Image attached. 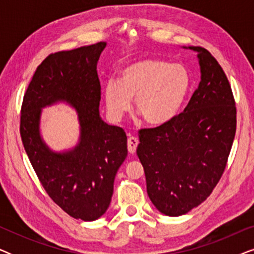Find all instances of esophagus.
<instances>
[{
	"label": "esophagus",
	"mask_w": 254,
	"mask_h": 254,
	"mask_svg": "<svg viewBox=\"0 0 254 254\" xmlns=\"http://www.w3.org/2000/svg\"><path fill=\"white\" fill-rule=\"evenodd\" d=\"M137 144H138L137 138L134 137V136H130L127 141L128 151H129L130 154H135V151H136V148H137Z\"/></svg>",
	"instance_id": "1"
}]
</instances>
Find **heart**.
<instances>
[{
  "label": "heart",
  "mask_w": 254,
  "mask_h": 254,
  "mask_svg": "<svg viewBox=\"0 0 254 254\" xmlns=\"http://www.w3.org/2000/svg\"><path fill=\"white\" fill-rule=\"evenodd\" d=\"M190 84L185 67L156 58L141 59L120 72L119 82L109 79L104 86V100L111 119L121 120L130 109L147 124L168 123L178 113Z\"/></svg>",
  "instance_id": "b5f03b06"
}]
</instances>
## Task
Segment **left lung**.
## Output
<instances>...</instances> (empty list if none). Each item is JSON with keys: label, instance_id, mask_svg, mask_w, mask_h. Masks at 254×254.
Masks as SVG:
<instances>
[{"label": "left lung", "instance_id": "obj_1", "mask_svg": "<svg viewBox=\"0 0 254 254\" xmlns=\"http://www.w3.org/2000/svg\"><path fill=\"white\" fill-rule=\"evenodd\" d=\"M197 52L201 81L184 112L155 128L138 130L136 154L147 192L168 216L202 203L220 182L236 134V105L227 75L206 48Z\"/></svg>", "mask_w": 254, "mask_h": 254}]
</instances>
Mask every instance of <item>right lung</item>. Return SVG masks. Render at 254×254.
Returning <instances> with one entry per match:
<instances>
[{
	"label": "right lung",
	"mask_w": 254,
	"mask_h": 254,
	"mask_svg": "<svg viewBox=\"0 0 254 254\" xmlns=\"http://www.w3.org/2000/svg\"><path fill=\"white\" fill-rule=\"evenodd\" d=\"M106 43L50 54L38 65L24 95L20 136L38 179L48 195L74 218L95 221L105 214L114 178L127 157L123 128L99 116L97 62ZM58 101L79 114L80 142L71 151L54 153L40 136L41 109Z\"/></svg>",
	"instance_id": "1"
}]
</instances>
